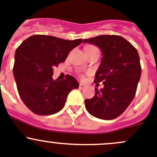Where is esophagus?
<instances>
[{
  "mask_svg": "<svg viewBox=\"0 0 157 157\" xmlns=\"http://www.w3.org/2000/svg\"><path fill=\"white\" fill-rule=\"evenodd\" d=\"M86 85L82 84V83H80V84H79V89H85V88H86Z\"/></svg>",
  "mask_w": 157,
  "mask_h": 157,
  "instance_id": "34e87169",
  "label": "esophagus"
}]
</instances>
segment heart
Returning <instances> with one entry per match:
<instances>
[{"label": "heart", "instance_id": "b5f03b06", "mask_svg": "<svg viewBox=\"0 0 157 157\" xmlns=\"http://www.w3.org/2000/svg\"><path fill=\"white\" fill-rule=\"evenodd\" d=\"M95 48V47H94V46H87V47H86V48H85V49H89V48Z\"/></svg>", "mask_w": 157, "mask_h": 157}]
</instances>
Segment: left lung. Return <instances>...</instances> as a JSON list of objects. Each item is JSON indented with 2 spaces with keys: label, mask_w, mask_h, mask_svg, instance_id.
<instances>
[{
  "label": "left lung",
  "mask_w": 157,
  "mask_h": 157,
  "mask_svg": "<svg viewBox=\"0 0 157 157\" xmlns=\"http://www.w3.org/2000/svg\"><path fill=\"white\" fill-rule=\"evenodd\" d=\"M83 42L95 44L102 51V59L94 81L104 85L99 90L95 88L93 98L85 100L86 110L98 119H116L136 95L141 76L138 52L119 35H99Z\"/></svg>",
  "instance_id": "8db88e82"
}]
</instances>
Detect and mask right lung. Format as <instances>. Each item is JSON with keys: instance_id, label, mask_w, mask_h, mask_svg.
Returning a JSON list of instances; mask_svg holds the SVG:
<instances>
[{"instance_id": "obj_1", "label": "right lung", "mask_w": 157, "mask_h": 157, "mask_svg": "<svg viewBox=\"0 0 157 157\" xmlns=\"http://www.w3.org/2000/svg\"><path fill=\"white\" fill-rule=\"evenodd\" d=\"M82 39L64 40L50 35H35L16 49L13 68L19 95L34 113L48 116L65 106L68 93L79 84L73 76L54 80L53 67L64 62L69 52Z\"/></svg>"}]
</instances>
